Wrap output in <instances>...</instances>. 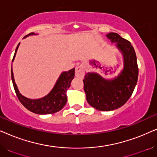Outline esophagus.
Masks as SVG:
<instances>
[{
  "mask_svg": "<svg viewBox=\"0 0 157 157\" xmlns=\"http://www.w3.org/2000/svg\"><path fill=\"white\" fill-rule=\"evenodd\" d=\"M85 75V68L82 65L78 66L76 68V76L78 78H83Z\"/></svg>",
  "mask_w": 157,
  "mask_h": 157,
  "instance_id": "34e87169",
  "label": "esophagus"
}]
</instances>
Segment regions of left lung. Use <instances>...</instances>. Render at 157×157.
I'll use <instances>...</instances> for the list:
<instances>
[{
    "mask_svg": "<svg viewBox=\"0 0 157 157\" xmlns=\"http://www.w3.org/2000/svg\"><path fill=\"white\" fill-rule=\"evenodd\" d=\"M124 55V67L113 80H105L95 73H87L83 79L84 91L89 104L98 111H112L121 107L131 97L138 80L139 68L134 47L117 33L107 35Z\"/></svg>",
    "mask_w": 157,
    "mask_h": 157,
    "instance_id": "8db88e82",
    "label": "left lung"
}]
</instances>
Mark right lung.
<instances>
[{"label": "right lung", "instance_id": "1", "mask_svg": "<svg viewBox=\"0 0 157 157\" xmlns=\"http://www.w3.org/2000/svg\"><path fill=\"white\" fill-rule=\"evenodd\" d=\"M33 33H30L26 36L33 35ZM24 37V38H25ZM20 44H18L16 47L15 54L13 58L12 61L16 56V53L17 52L18 48ZM75 76V68H72L67 72L62 73L60 76L59 80L57 81L55 86L53 87L50 93L48 95L42 98L39 99H29L24 97L19 93L18 88L15 83V80L13 78V74L11 70V78L13 81V84L16 91V94L20 102L28 110L31 111L38 114H51V113H54L61 110L65 106L66 102H67V96H66V92L71 86V82L72 79L74 78Z\"/></svg>", "mask_w": 157, "mask_h": 157}]
</instances>
